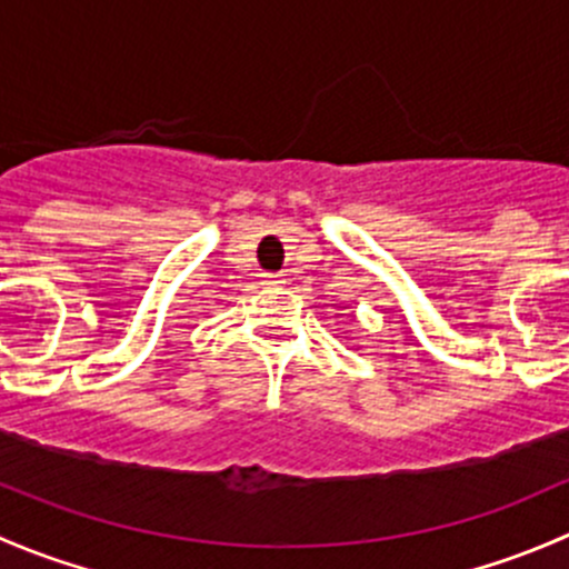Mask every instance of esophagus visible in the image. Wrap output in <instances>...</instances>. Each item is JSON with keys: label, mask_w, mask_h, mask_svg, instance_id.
<instances>
[{"label": "esophagus", "mask_w": 569, "mask_h": 569, "mask_svg": "<svg viewBox=\"0 0 569 569\" xmlns=\"http://www.w3.org/2000/svg\"><path fill=\"white\" fill-rule=\"evenodd\" d=\"M263 278H267V280H263L267 286H283L286 283L283 274H263Z\"/></svg>", "instance_id": "obj_1"}]
</instances>
